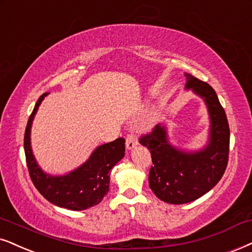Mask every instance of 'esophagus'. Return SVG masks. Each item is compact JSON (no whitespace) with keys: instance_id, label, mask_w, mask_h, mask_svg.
<instances>
[{"instance_id":"esophagus-1","label":"esophagus","mask_w":252,"mask_h":252,"mask_svg":"<svg viewBox=\"0 0 252 252\" xmlns=\"http://www.w3.org/2000/svg\"><path fill=\"white\" fill-rule=\"evenodd\" d=\"M137 143H138V141H137V135H136V133L131 132V133H129L128 136H126V149H128V150L133 149L137 145Z\"/></svg>"}]
</instances>
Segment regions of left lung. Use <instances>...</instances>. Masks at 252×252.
<instances>
[{
  "label": "left lung",
  "instance_id": "obj_1",
  "mask_svg": "<svg viewBox=\"0 0 252 252\" xmlns=\"http://www.w3.org/2000/svg\"><path fill=\"white\" fill-rule=\"evenodd\" d=\"M186 89L192 88L207 104L211 119L208 145L195 152H185L167 141L166 129L156 126L141 136L139 143L149 149L152 166L149 185L161 201L183 205L199 199L221 180L229 158L230 131L227 115L215 91L189 73H185Z\"/></svg>",
  "mask_w": 252,
  "mask_h": 252
}]
</instances>
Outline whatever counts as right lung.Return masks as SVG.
Instances as JSON below:
<instances>
[{"instance_id":"1","label":"right lung","mask_w":252,"mask_h":252,"mask_svg":"<svg viewBox=\"0 0 252 252\" xmlns=\"http://www.w3.org/2000/svg\"><path fill=\"white\" fill-rule=\"evenodd\" d=\"M46 95L47 93H44L38 98L25 129L24 151L29 174L34 187L47 201L71 211H85L102 201L109 190L110 171L124 157L126 139L120 137L97 146L85 164L66 176L52 177L46 174L38 166L30 143L31 124Z\"/></svg>"}]
</instances>
